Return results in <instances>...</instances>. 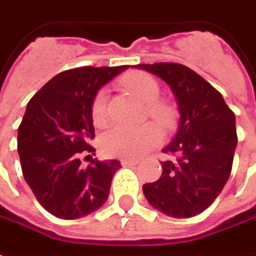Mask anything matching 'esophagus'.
<instances>
[{"mask_svg":"<svg viewBox=\"0 0 256 256\" xmlns=\"http://www.w3.org/2000/svg\"><path fill=\"white\" fill-rule=\"evenodd\" d=\"M120 164H122L123 166H134L138 164V160H134V159H122Z\"/></svg>","mask_w":256,"mask_h":256,"instance_id":"obj_1","label":"esophagus"}]
</instances>
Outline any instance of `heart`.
Here are the masks:
<instances>
[{"label":"heart","mask_w":256,"mask_h":256,"mask_svg":"<svg viewBox=\"0 0 256 256\" xmlns=\"http://www.w3.org/2000/svg\"><path fill=\"white\" fill-rule=\"evenodd\" d=\"M123 86L136 97L148 105V114L162 124H170L173 110L164 102H156L160 94L158 82L144 72H132L122 80ZM108 94L100 90L91 104V118L96 124L106 120ZM162 141V132L155 123H146L141 126L116 124L100 137V146L105 155L123 159H137L151 151Z\"/></svg>","instance_id":"1"}]
</instances>
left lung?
<instances>
[{
    "label": "left lung",
    "instance_id": "8db88e82",
    "mask_svg": "<svg viewBox=\"0 0 256 256\" xmlns=\"http://www.w3.org/2000/svg\"><path fill=\"white\" fill-rule=\"evenodd\" d=\"M162 78L178 102V128L162 151L176 160L162 164V174L142 186L146 201L172 218L204 212L228 180L237 146L236 116L219 91L187 66L170 62L136 65Z\"/></svg>",
    "mask_w": 256,
    "mask_h": 256
}]
</instances>
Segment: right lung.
<instances>
[{"label":"right lung","instance_id":"right-lung-1","mask_svg":"<svg viewBox=\"0 0 256 256\" xmlns=\"http://www.w3.org/2000/svg\"><path fill=\"white\" fill-rule=\"evenodd\" d=\"M126 69L128 65L69 69L51 78L28 101L18 128V152L23 178L51 215L78 219L108 200L120 162L94 159L83 168L80 156L96 155L90 146L96 137L92 100Z\"/></svg>","mask_w":256,"mask_h":256}]
</instances>
